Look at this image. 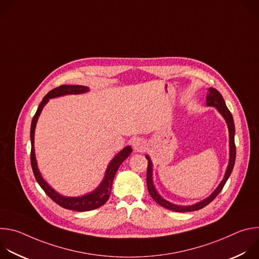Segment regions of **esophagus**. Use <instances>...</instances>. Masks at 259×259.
I'll list each match as a JSON object with an SVG mask.
<instances>
[{
	"label": "esophagus",
	"mask_w": 259,
	"mask_h": 259,
	"mask_svg": "<svg viewBox=\"0 0 259 259\" xmlns=\"http://www.w3.org/2000/svg\"><path fill=\"white\" fill-rule=\"evenodd\" d=\"M133 149L135 152L142 153L146 149V142L142 138H136L133 141Z\"/></svg>",
	"instance_id": "1"
}]
</instances>
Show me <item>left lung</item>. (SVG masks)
<instances>
[{
    "instance_id": "8db88e82",
    "label": "left lung",
    "mask_w": 259,
    "mask_h": 259,
    "mask_svg": "<svg viewBox=\"0 0 259 259\" xmlns=\"http://www.w3.org/2000/svg\"><path fill=\"white\" fill-rule=\"evenodd\" d=\"M206 105L207 106H213L215 107L218 113L224 117V119L227 122L228 128H229V137H230V160H229V165L228 168L226 170V174L224 176V179L220 181V183L218 184V187L215 189V191L206 199L194 204V205H190V206H180V205H175L172 204L168 201H166L164 198H162L159 193L157 192L155 184L153 181V163L150 159L149 156H145V158L147 159V172H146V184H147V190H149V193L151 195V197L162 207L175 211V212H191V211H196L199 209L204 208L205 206H207L209 203H211L216 197L217 195L221 192V190L224 189L226 182L228 181L234 165H235V161H236V145H235V124H234V119L233 116L231 114V112L229 110V108L226 105L225 99L216 89L214 88H209L208 89V94L206 97Z\"/></svg>"
}]
</instances>
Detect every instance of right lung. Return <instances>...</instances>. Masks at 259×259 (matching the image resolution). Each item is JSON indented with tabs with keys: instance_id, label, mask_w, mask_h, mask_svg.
Listing matches in <instances>:
<instances>
[{
	"instance_id": "1",
	"label": "right lung",
	"mask_w": 259,
	"mask_h": 259,
	"mask_svg": "<svg viewBox=\"0 0 259 259\" xmlns=\"http://www.w3.org/2000/svg\"><path fill=\"white\" fill-rule=\"evenodd\" d=\"M89 91V88L86 86H80V85H61L50 92L47 93V95L43 98L42 102L40 103L38 109H36V113L34 114L32 121H31V126H30V142H31V152H30V163H31V168L33 171V175L35 177V180L38 181L40 184V187L43 189V191L47 194L48 197H50L56 204L59 206L73 210V211H79V212H84V211H90L93 209H97L109 199L110 192H112V186H113V181L115 178V175L120 167V165L130 156L132 153V147L131 146H125L124 149L118 153L113 160L109 162L104 177L102 181L100 182L99 186L91 193L86 194L84 196L80 197H65L54 191L49 184L45 181L43 178L39 168H38V163H36L35 159V154H34V129L36 122H38V119L41 115V112L43 107L47 104V102L51 98H56L68 94H83Z\"/></svg>"
}]
</instances>
